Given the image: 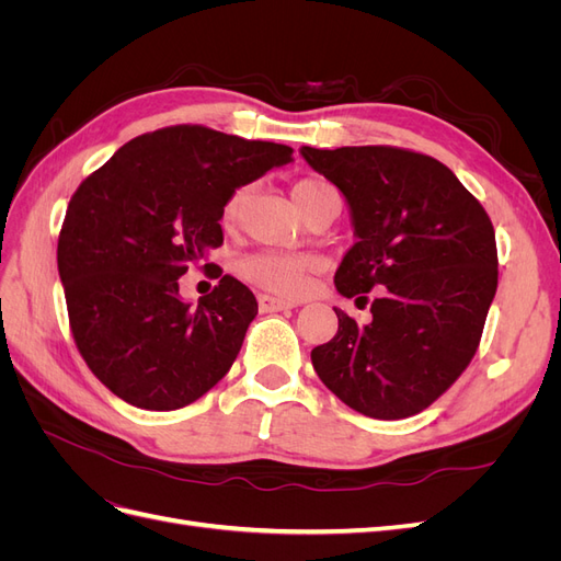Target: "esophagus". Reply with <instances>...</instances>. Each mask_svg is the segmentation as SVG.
I'll return each mask as SVG.
<instances>
[{
  "label": "esophagus",
  "instance_id": "obj_1",
  "mask_svg": "<svg viewBox=\"0 0 561 561\" xmlns=\"http://www.w3.org/2000/svg\"><path fill=\"white\" fill-rule=\"evenodd\" d=\"M260 311L264 313H274V311H285V309H295L297 301L290 299H280V297H271V295H260Z\"/></svg>",
  "mask_w": 561,
  "mask_h": 561
}]
</instances>
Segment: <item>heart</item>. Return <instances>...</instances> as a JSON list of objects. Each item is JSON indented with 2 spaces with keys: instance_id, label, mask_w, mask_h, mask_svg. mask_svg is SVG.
<instances>
[{
  "instance_id": "obj_1",
  "label": "heart",
  "mask_w": 561,
  "mask_h": 561,
  "mask_svg": "<svg viewBox=\"0 0 561 561\" xmlns=\"http://www.w3.org/2000/svg\"><path fill=\"white\" fill-rule=\"evenodd\" d=\"M330 190L325 182L320 180H299L293 186V201L295 206L301 210L307 203L318 196L320 192ZM248 198V190H236L222 208V225L227 229H233L239 225L243 206ZM313 268V260L304 257V254H290V252H257L252 257L243 260L241 264V274L252 280L254 285L264 287V290L278 293V295H299L307 287L309 271Z\"/></svg>"
}]
</instances>
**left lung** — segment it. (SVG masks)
Returning a JSON list of instances; mask_svg holds the SVG:
<instances>
[{
	"instance_id": "obj_1",
	"label": "left lung",
	"mask_w": 561,
	"mask_h": 561,
	"mask_svg": "<svg viewBox=\"0 0 561 561\" xmlns=\"http://www.w3.org/2000/svg\"><path fill=\"white\" fill-rule=\"evenodd\" d=\"M342 192L355 243L336 293L377 290L371 320L334 309L339 330L311 351L320 381L371 419H404L433 404L478 351L499 285L491 219L445 163L396 147H301Z\"/></svg>"
}]
</instances>
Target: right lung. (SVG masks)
<instances>
[{"label": "right lung", "instance_id": "right-lung-1", "mask_svg": "<svg viewBox=\"0 0 561 561\" xmlns=\"http://www.w3.org/2000/svg\"><path fill=\"white\" fill-rule=\"evenodd\" d=\"M290 161L287 145L173 126L130 140L79 184L58 274L77 348L114 396L180 410L227 375L257 299L222 276L194 307L178 280L222 245L227 198Z\"/></svg>", "mask_w": 561, "mask_h": 561}]
</instances>
